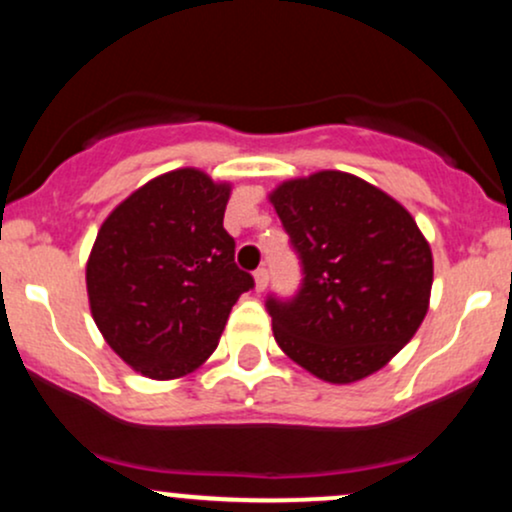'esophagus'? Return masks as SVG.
I'll use <instances>...</instances> for the list:
<instances>
[{
	"label": "esophagus",
	"mask_w": 512,
	"mask_h": 512,
	"mask_svg": "<svg viewBox=\"0 0 512 512\" xmlns=\"http://www.w3.org/2000/svg\"><path fill=\"white\" fill-rule=\"evenodd\" d=\"M267 284H269V272L264 267H260L255 272V291L257 293L264 291V289H267Z\"/></svg>",
	"instance_id": "esophagus-1"
}]
</instances>
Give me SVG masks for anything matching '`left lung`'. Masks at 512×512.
Returning <instances> with one entry per match:
<instances>
[{
    "mask_svg": "<svg viewBox=\"0 0 512 512\" xmlns=\"http://www.w3.org/2000/svg\"><path fill=\"white\" fill-rule=\"evenodd\" d=\"M269 202L303 264L296 298H267L276 344L325 383L368 378L424 322L431 245L397 199L342 170L281 182Z\"/></svg>",
    "mask_w": 512,
    "mask_h": 512,
    "instance_id": "8db88e82",
    "label": "left lung"
}]
</instances>
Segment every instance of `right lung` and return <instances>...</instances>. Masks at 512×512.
<instances>
[{
  "mask_svg": "<svg viewBox=\"0 0 512 512\" xmlns=\"http://www.w3.org/2000/svg\"><path fill=\"white\" fill-rule=\"evenodd\" d=\"M231 182L178 168L110 211L86 262L93 322L127 366L154 380L214 354L240 293L255 286L223 228Z\"/></svg>",
  "mask_w": 512,
  "mask_h": 512,
  "instance_id": "obj_1",
  "label": "right lung"
}]
</instances>
